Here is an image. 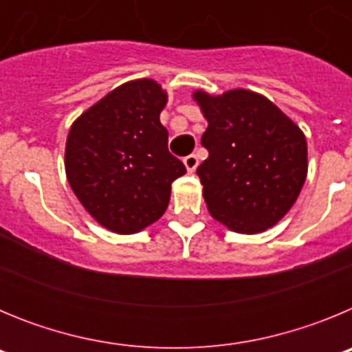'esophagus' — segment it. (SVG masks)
I'll return each instance as SVG.
<instances>
[{
	"mask_svg": "<svg viewBox=\"0 0 352 352\" xmlns=\"http://www.w3.org/2000/svg\"><path fill=\"white\" fill-rule=\"evenodd\" d=\"M183 164H185V167L188 173H194L199 166V158L195 157V155H188V157L183 158Z\"/></svg>",
	"mask_w": 352,
	"mask_h": 352,
	"instance_id": "34e87169",
	"label": "esophagus"
}]
</instances>
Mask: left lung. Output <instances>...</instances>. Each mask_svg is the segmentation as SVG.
<instances>
[{"instance_id": "obj_1", "label": "left lung", "mask_w": 352, "mask_h": 352, "mask_svg": "<svg viewBox=\"0 0 352 352\" xmlns=\"http://www.w3.org/2000/svg\"><path fill=\"white\" fill-rule=\"evenodd\" d=\"M192 98L208 121L201 142L210 157L197 174L210 214L239 234L276 226L307 179L305 133L272 100L250 89L222 95L195 89Z\"/></svg>"}]
</instances>
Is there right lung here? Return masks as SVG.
<instances>
[{"label":"right lung","mask_w":352,"mask_h":352,"mask_svg":"<svg viewBox=\"0 0 352 352\" xmlns=\"http://www.w3.org/2000/svg\"><path fill=\"white\" fill-rule=\"evenodd\" d=\"M167 91L153 79L121 84L70 126L65 173L84 210L107 231L133 234L166 213L170 183L186 173L167 149L160 113Z\"/></svg>","instance_id":"obj_1"}]
</instances>
